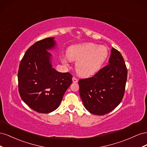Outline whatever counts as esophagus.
Masks as SVG:
<instances>
[{
  "instance_id": "esophagus-1",
  "label": "esophagus",
  "mask_w": 147,
  "mask_h": 147,
  "mask_svg": "<svg viewBox=\"0 0 147 147\" xmlns=\"http://www.w3.org/2000/svg\"><path fill=\"white\" fill-rule=\"evenodd\" d=\"M72 82H73V83H77L78 82V80L75 78V77H73L72 78Z\"/></svg>"
}]
</instances>
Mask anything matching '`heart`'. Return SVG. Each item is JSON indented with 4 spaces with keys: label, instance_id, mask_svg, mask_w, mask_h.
Wrapping results in <instances>:
<instances>
[{
    "label": "heart",
    "instance_id": "obj_1",
    "mask_svg": "<svg viewBox=\"0 0 147 147\" xmlns=\"http://www.w3.org/2000/svg\"><path fill=\"white\" fill-rule=\"evenodd\" d=\"M109 55L108 48L105 46L86 43L70 47L67 50V55L61 56V62L68 65L70 61H75L77 74L82 77H89L101 69Z\"/></svg>",
    "mask_w": 147,
    "mask_h": 147
}]
</instances>
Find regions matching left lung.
<instances>
[{
	"instance_id": "8db88e82",
	"label": "left lung",
	"mask_w": 147,
	"mask_h": 147,
	"mask_svg": "<svg viewBox=\"0 0 147 147\" xmlns=\"http://www.w3.org/2000/svg\"><path fill=\"white\" fill-rule=\"evenodd\" d=\"M109 64L94 76L78 82L80 95L85 109L96 115L114 110L121 102L127 80V69L122 55L111 50Z\"/></svg>"
}]
</instances>
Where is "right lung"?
Instances as JSON below:
<instances>
[{
    "label": "right lung",
    "instance_id": "add662e5",
    "mask_svg": "<svg viewBox=\"0 0 147 147\" xmlns=\"http://www.w3.org/2000/svg\"><path fill=\"white\" fill-rule=\"evenodd\" d=\"M57 43L55 37L35 43L26 51L20 67L19 92L22 100L35 112L48 113L58 108L66 90L72 83L69 73L53 68L52 55Z\"/></svg>",
    "mask_w": 147,
    "mask_h": 147
}]
</instances>
